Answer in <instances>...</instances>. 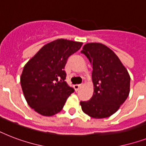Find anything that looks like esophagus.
I'll use <instances>...</instances> for the list:
<instances>
[{"mask_svg": "<svg viewBox=\"0 0 146 146\" xmlns=\"http://www.w3.org/2000/svg\"><path fill=\"white\" fill-rule=\"evenodd\" d=\"M73 87H74V89H75L76 91H78V90L80 89V87H81V86H80V85H74Z\"/></svg>", "mask_w": 146, "mask_h": 146, "instance_id": "1", "label": "esophagus"}]
</instances>
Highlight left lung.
I'll return each mask as SVG.
<instances>
[{
    "mask_svg": "<svg viewBox=\"0 0 146 146\" xmlns=\"http://www.w3.org/2000/svg\"><path fill=\"white\" fill-rule=\"evenodd\" d=\"M92 66V97L80 102L82 111L93 118L108 117L123 104L129 93L130 76L113 50L101 43L86 44L81 50Z\"/></svg>",
    "mask_w": 146,
    "mask_h": 146,
    "instance_id": "1",
    "label": "left lung"
}]
</instances>
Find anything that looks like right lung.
I'll return each instance as SVG.
<instances>
[{
	"label": "right lung",
	"mask_w": 146,
	"mask_h": 146,
	"mask_svg": "<svg viewBox=\"0 0 146 146\" xmlns=\"http://www.w3.org/2000/svg\"><path fill=\"white\" fill-rule=\"evenodd\" d=\"M82 42L57 39L42 47L25 65L20 77L23 92L28 104L43 116L61 111L74 89L65 81L64 67L68 57Z\"/></svg>",
	"instance_id": "1"
}]
</instances>
